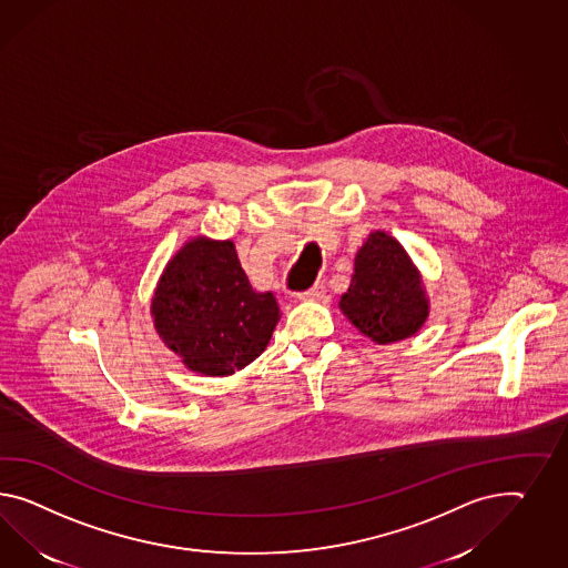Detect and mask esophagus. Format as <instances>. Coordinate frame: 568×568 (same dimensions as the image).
<instances>
[{"instance_id": "esophagus-1", "label": "esophagus", "mask_w": 568, "mask_h": 568, "mask_svg": "<svg viewBox=\"0 0 568 568\" xmlns=\"http://www.w3.org/2000/svg\"><path fill=\"white\" fill-rule=\"evenodd\" d=\"M324 295L323 283H316L314 287H310L306 292L297 293V300H304V302H314V300H321Z\"/></svg>"}]
</instances>
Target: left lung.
<instances>
[{
	"label": "left lung",
	"mask_w": 568,
	"mask_h": 568,
	"mask_svg": "<svg viewBox=\"0 0 568 568\" xmlns=\"http://www.w3.org/2000/svg\"><path fill=\"white\" fill-rule=\"evenodd\" d=\"M338 306L376 343L412 337L428 316L422 278L403 245L384 231L369 233L355 256V273Z\"/></svg>",
	"instance_id": "1"
}]
</instances>
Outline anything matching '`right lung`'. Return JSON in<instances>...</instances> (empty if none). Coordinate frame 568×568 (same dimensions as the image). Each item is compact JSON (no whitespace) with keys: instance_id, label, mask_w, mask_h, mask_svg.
Listing matches in <instances>:
<instances>
[{"instance_id":"add662e5","label":"right lung","mask_w":568,"mask_h":568,"mask_svg":"<svg viewBox=\"0 0 568 568\" xmlns=\"http://www.w3.org/2000/svg\"><path fill=\"white\" fill-rule=\"evenodd\" d=\"M151 310L163 343L206 376H230L252 364L281 318L275 295L252 290L233 242L206 237L171 258Z\"/></svg>"}]
</instances>
